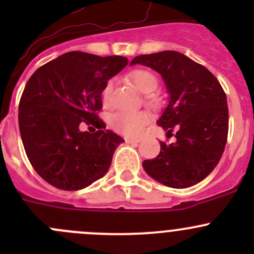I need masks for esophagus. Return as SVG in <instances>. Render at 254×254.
Here are the masks:
<instances>
[{"mask_svg": "<svg viewBox=\"0 0 254 254\" xmlns=\"http://www.w3.org/2000/svg\"><path fill=\"white\" fill-rule=\"evenodd\" d=\"M125 142L127 143H131V145H137L140 142V140L137 139H129V137H125Z\"/></svg>", "mask_w": 254, "mask_h": 254, "instance_id": "esophagus-1", "label": "esophagus"}]
</instances>
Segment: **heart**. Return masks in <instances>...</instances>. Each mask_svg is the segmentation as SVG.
<instances>
[{"instance_id": "1", "label": "heart", "mask_w": 254, "mask_h": 254, "mask_svg": "<svg viewBox=\"0 0 254 254\" xmlns=\"http://www.w3.org/2000/svg\"><path fill=\"white\" fill-rule=\"evenodd\" d=\"M130 81L135 84L137 89L143 94H150L156 91L158 87L157 76L150 70L136 68L127 75ZM113 92V82L108 81L102 91V101L104 104L111 102ZM147 103L150 106H156L158 99L155 96L147 97ZM150 122V117L145 112H120L112 118V127L115 131L129 137H139L143 129Z\"/></svg>"}]
</instances>
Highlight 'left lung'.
I'll list each match as a JSON object with an SVG mask.
<instances>
[{
    "mask_svg": "<svg viewBox=\"0 0 254 254\" xmlns=\"http://www.w3.org/2000/svg\"><path fill=\"white\" fill-rule=\"evenodd\" d=\"M161 75L170 96L157 124L176 130V142H161L160 155L142 162L151 178L171 188H188L206 178L221 158L229 131L226 94L216 77L178 51L136 56L130 65Z\"/></svg>",
    "mask_w": 254,
    "mask_h": 254,
    "instance_id": "1",
    "label": "left lung"
}]
</instances>
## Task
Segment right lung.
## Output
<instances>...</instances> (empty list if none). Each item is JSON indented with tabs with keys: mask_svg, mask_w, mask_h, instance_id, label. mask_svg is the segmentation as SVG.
<instances>
[{
	"mask_svg": "<svg viewBox=\"0 0 254 254\" xmlns=\"http://www.w3.org/2000/svg\"><path fill=\"white\" fill-rule=\"evenodd\" d=\"M127 65L124 56L70 51L38 68L19 102L18 123L28 160L49 184L79 190L102 178L124 140L97 115L102 91ZM83 122L98 130L82 132Z\"/></svg>",
	"mask_w": 254,
	"mask_h": 254,
	"instance_id": "1",
	"label": "right lung"
}]
</instances>
